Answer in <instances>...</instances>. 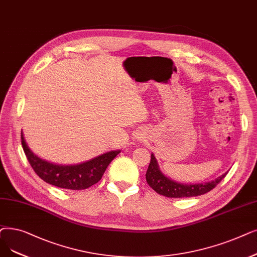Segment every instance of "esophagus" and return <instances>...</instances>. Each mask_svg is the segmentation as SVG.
<instances>
[{"label": "esophagus", "instance_id": "34e87169", "mask_svg": "<svg viewBox=\"0 0 257 257\" xmlns=\"http://www.w3.org/2000/svg\"><path fill=\"white\" fill-rule=\"evenodd\" d=\"M139 141H140V140H139Z\"/></svg>", "mask_w": 257, "mask_h": 257}]
</instances>
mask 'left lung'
I'll use <instances>...</instances> for the list:
<instances>
[{
    "mask_svg": "<svg viewBox=\"0 0 257 257\" xmlns=\"http://www.w3.org/2000/svg\"><path fill=\"white\" fill-rule=\"evenodd\" d=\"M227 173L228 171L215 180L204 184H182L166 176L160 169L158 160L155 159L154 154L151 153V161L146 172V181L153 190L161 195L173 198L192 197L211 191L227 175Z\"/></svg>",
    "mask_w": 257,
    "mask_h": 257,
    "instance_id": "1",
    "label": "left lung"
}]
</instances>
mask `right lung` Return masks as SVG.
<instances>
[{
  "label": "right lung",
  "mask_w": 257,
  "mask_h": 257,
  "mask_svg": "<svg viewBox=\"0 0 257 257\" xmlns=\"http://www.w3.org/2000/svg\"><path fill=\"white\" fill-rule=\"evenodd\" d=\"M21 140L29 164L42 180L52 186L69 190H83L96 184L111 161L120 152V150L109 151L76 165H59L44 160L33 152L26 143L23 131L21 132Z\"/></svg>",
  "instance_id": "add662e5"
}]
</instances>
